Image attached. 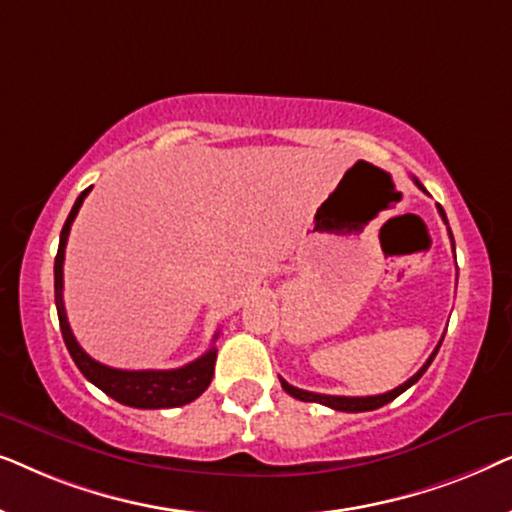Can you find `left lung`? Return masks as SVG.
<instances>
[{
	"mask_svg": "<svg viewBox=\"0 0 512 512\" xmlns=\"http://www.w3.org/2000/svg\"><path fill=\"white\" fill-rule=\"evenodd\" d=\"M415 184H417L419 188H422V191L426 193V188H424L422 184H419V179H415ZM438 212H440V216H443V221L447 223V216H445L443 207H440V205H438ZM447 230H450V228H447ZM450 240H452V249H454V237H452V230H450ZM438 349H440V342H438V347L433 349V354L429 356V359H426L424 366L419 368L417 373L412 375L408 382H403L401 387L391 389V391H387V394H380V396H328V394H314V391H305V389L293 387V384H289L286 380H282V377H279V382H282V389L286 391V394L293 396V398H298V401H305V403H321V405H328V408L340 410V412H368V410H377V408H382V405H387V403L394 401L396 396H401L405 389H410L412 384H415V382L419 380V377H422V375L426 373V368L431 366V361L436 359Z\"/></svg>",
	"mask_w": 512,
	"mask_h": 512,
	"instance_id": "1",
	"label": "left lung"
}]
</instances>
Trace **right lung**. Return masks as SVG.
<instances>
[{
    "label": "right lung",
    "mask_w": 512,
    "mask_h": 512,
    "mask_svg": "<svg viewBox=\"0 0 512 512\" xmlns=\"http://www.w3.org/2000/svg\"><path fill=\"white\" fill-rule=\"evenodd\" d=\"M90 188H86L79 198H76L72 212H69L65 226L60 233V247L58 256H55V307H58V319H60V331L65 338V345L72 354L76 368L81 370L83 377L95 384L97 389H102L104 394L114 398V401L130 405V408H142V410H158V408H179L198 398L202 391L209 387L214 377V363H216V347H209L200 359L181 368L172 370H118L109 368L104 363L90 359L83 352L79 342H76L72 328H69L65 303H62V263H65V247L69 228L79 214V209L86 200ZM219 338V333L214 335V340Z\"/></svg>",
    "instance_id": "add662e5"
}]
</instances>
